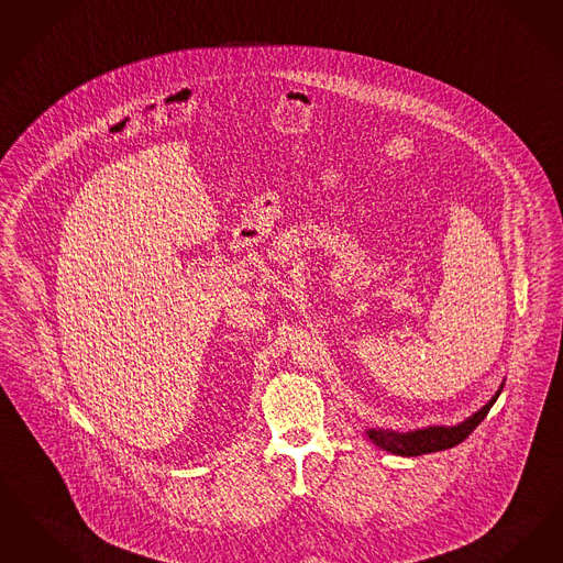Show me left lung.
Returning <instances> with one entry per match:
<instances>
[{"label":"left lung","instance_id":"obj_1","mask_svg":"<svg viewBox=\"0 0 563 563\" xmlns=\"http://www.w3.org/2000/svg\"><path fill=\"white\" fill-rule=\"evenodd\" d=\"M500 391H503V383L495 396L488 400V405L482 406L477 412H473L472 417H467L465 421H461L456 426H429V428L412 429V431L368 428L364 433L375 446L387 450L391 454H398V456H419V454H428V452L452 449V446L461 444L473 429L486 419L488 410L495 405Z\"/></svg>","mask_w":563,"mask_h":563}]
</instances>
